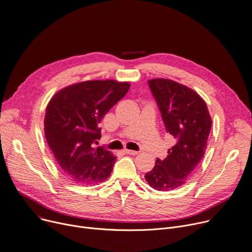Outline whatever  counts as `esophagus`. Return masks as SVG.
Returning a JSON list of instances; mask_svg holds the SVG:
<instances>
[{
    "label": "esophagus",
    "instance_id": "34e87169",
    "mask_svg": "<svg viewBox=\"0 0 252 252\" xmlns=\"http://www.w3.org/2000/svg\"><path fill=\"white\" fill-rule=\"evenodd\" d=\"M124 152L125 153H127V154H129V155H137L139 152L138 151H134V150H128V149H125L124 150Z\"/></svg>",
    "mask_w": 252,
    "mask_h": 252
}]
</instances>
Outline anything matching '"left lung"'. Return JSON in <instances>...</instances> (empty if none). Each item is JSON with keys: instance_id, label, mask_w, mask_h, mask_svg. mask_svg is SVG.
Returning a JSON list of instances; mask_svg holds the SVG:
<instances>
[{"instance_id": "8db88e82", "label": "left lung", "mask_w": 252, "mask_h": 252, "mask_svg": "<svg viewBox=\"0 0 252 252\" xmlns=\"http://www.w3.org/2000/svg\"><path fill=\"white\" fill-rule=\"evenodd\" d=\"M148 84L166 132L176 143L164 160H156L145 179L155 190L171 191L189 179L203 158L212 121L205 101L194 90L169 79H152Z\"/></svg>"}]
</instances>
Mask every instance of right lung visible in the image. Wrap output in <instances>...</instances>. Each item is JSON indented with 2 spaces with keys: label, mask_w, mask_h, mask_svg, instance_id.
<instances>
[{
  "label": "right lung",
  "mask_w": 252,
  "mask_h": 252,
  "mask_svg": "<svg viewBox=\"0 0 252 252\" xmlns=\"http://www.w3.org/2000/svg\"><path fill=\"white\" fill-rule=\"evenodd\" d=\"M129 88L128 82L85 81L61 89L48 103L44 119L46 140L70 180L87 185L110 176L116 156L93 145L101 138L102 118Z\"/></svg>",
  "instance_id": "right-lung-1"
}]
</instances>
